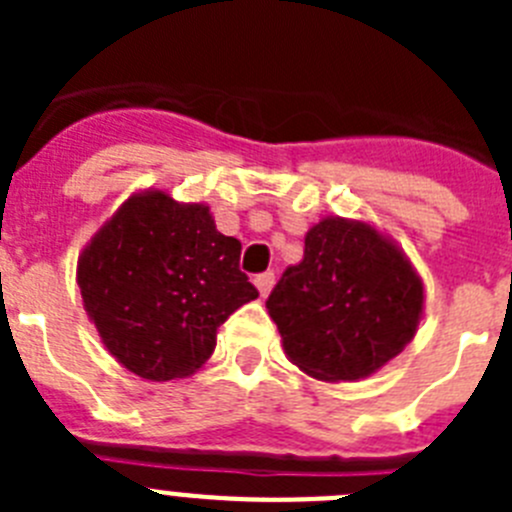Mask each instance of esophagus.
Wrapping results in <instances>:
<instances>
[{
  "mask_svg": "<svg viewBox=\"0 0 512 512\" xmlns=\"http://www.w3.org/2000/svg\"><path fill=\"white\" fill-rule=\"evenodd\" d=\"M253 284L259 289V295L266 297L271 292V287H274V271H264L259 277H253Z\"/></svg>",
  "mask_w": 512,
  "mask_h": 512,
  "instance_id": "34e87169",
  "label": "esophagus"
}]
</instances>
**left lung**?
<instances>
[{"label":"left lung","mask_w":512,"mask_h":512,"mask_svg":"<svg viewBox=\"0 0 512 512\" xmlns=\"http://www.w3.org/2000/svg\"><path fill=\"white\" fill-rule=\"evenodd\" d=\"M425 287L408 253L369 220L328 215L266 300L284 354L320 382H359L418 333Z\"/></svg>","instance_id":"obj_1"}]
</instances>
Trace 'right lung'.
Returning <instances> with one entry per match:
<instances>
[{"instance_id": "right-lung-1", "label": "right lung", "mask_w": 512, "mask_h": 512, "mask_svg": "<svg viewBox=\"0 0 512 512\" xmlns=\"http://www.w3.org/2000/svg\"><path fill=\"white\" fill-rule=\"evenodd\" d=\"M241 241L205 202L140 189L81 248L76 284L104 348L151 382L192 377L217 328L259 292L238 269Z\"/></svg>"}]
</instances>
